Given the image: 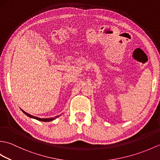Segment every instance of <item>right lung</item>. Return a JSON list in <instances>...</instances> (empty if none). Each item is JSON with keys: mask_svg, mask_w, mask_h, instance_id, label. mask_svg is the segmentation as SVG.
<instances>
[{"mask_svg": "<svg viewBox=\"0 0 160 160\" xmlns=\"http://www.w3.org/2000/svg\"><path fill=\"white\" fill-rule=\"evenodd\" d=\"M21 110H22V109H21ZM22 111L23 113H25L26 115H28V117L32 118H34V119H36V120H39V121H42V122H49V121L53 120L54 119H56V118H57L58 117V116H56L55 118H43V119H42V118H36V117H35V116H33V115H30V114H29V113H26V112L24 111L23 110H22Z\"/></svg>", "mask_w": 160, "mask_h": 160, "instance_id": "1", "label": "right lung"}]
</instances>
